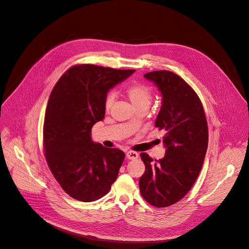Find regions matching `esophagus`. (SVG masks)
<instances>
[{"instance_id":"obj_1","label":"esophagus","mask_w":249,"mask_h":249,"mask_svg":"<svg viewBox=\"0 0 249 249\" xmlns=\"http://www.w3.org/2000/svg\"><path fill=\"white\" fill-rule=\"evenodd\" d=\"M126 157H127V159H129V160H136V159H138L139 155H138L137 152L128 151V152L126 153Z\"/></svg>"}]
</instances>
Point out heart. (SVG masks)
<instances>
[{
	"mask_svg": "<svg viewBox=\"0 0 249 249\" xmlns=\"http://www.w3.org/2000/svg\"><path fill=\"white\" fill-rule=\"evenodd\" d=\"M125 93L136 109L141 107L149 108L152 102V98H153L152 90L148 85L144 83H135L128 86L125 89ZM114 101H115L114 93L113 92L107 93L104 99V109L106 112L110 111Z\"/></svg>",
	"mask_w": 249,
	"mask_h": 249,
	"instance_id": "1",
	"label": "heart"
}]
</instances>
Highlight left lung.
Masks as SVG:
<instances>
[{"instance_id":"obj_1","label":"left lung","mask_w":249,"mask_h":249,"mask_svg":"<svg viewBox=\"0 0 249 249\" xmlns=\"http://www.w3.org/2000/svg\"><path fill=\"white\" fill-rule=\"evenodd\" d=\"M144 76L155 82L163 96L155 127L166 132V154L161 160L140 154L145 172L139 188L151 206L166 208L182 199L196 183L208 149V122L198 95L182 77L169 71Z\"/></svg>"}]
</instances>
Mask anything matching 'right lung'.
I'll return each instance as SVG.
<instances>
[{
	"instance_id": "add662e5",
	"label": "right lung",
	"mask_w": 249,
	"mask_h": 249,
	"mask_svg": "<svg viewBox=\"0 0 249 249\" xmlns=\"http://www.w3.org/2000/svg\"><path fill=\"white\" fill-rule=\"evenodd\" d=\"M134 71L76 64L51 93L43 122L44 157L62 190L77 200L101 198L117 178L124 152L94 143L90 132L104 118L108 90Z\"/></svg>"
}]
</instances>
